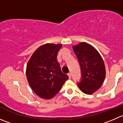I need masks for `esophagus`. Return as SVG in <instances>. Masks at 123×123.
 <instances>
[{
    "mask_svg": "<svg viewBox=\"0 0 123 123\" xmlns=\"http://www.w3.org/2000/svg\"><path fill=\"white\" fill-rule=\"evenodd\" d=\"M68 75L69 77V78H71V73H68Z\"/></svg>",
    "mask_w": 123,
    "mask_h": 123,
    "instance_id": "1",
    "label": "esophagus"
}]
</instances>
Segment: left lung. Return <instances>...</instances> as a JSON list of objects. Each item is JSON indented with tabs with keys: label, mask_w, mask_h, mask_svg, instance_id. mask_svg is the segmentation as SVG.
I'll return each instance as SVG.
<instances>
[{
	"label": "left lung",
	"mask_w": 123,
	"mask_h": 123,
	"mask_svg": "<svg viewBox=\"0 0 123 123\" xmlns=\"http://www.w3.org/2000/svg\"><path fill=\"white\" fill-rule=\"evenodd\" d=\"M81 71V81L78 86L83 93L91 95L101 86L106 77L104 61L97 50L86 42L74 45Z\"/></svg>",
	"instance_id": "left-lung-1"
}]
</instances>
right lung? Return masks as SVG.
<instances>
[{
  "instance_id": "add662e5",
  "label": "right lung",
  "mask_w": 123,
  "mask_h": 123,
  "mask_svg": "<svg viewBox=\"0 0 123 123\" xmlns=\"http://www.w3.org/2000/svg\"><path fill=\"white\" fill-rule=\"evenodd\" d=\"M62 44L46 43L34 51L26 66V78L32 91L40 98L51 99L60 91L68 75L61 71L57 59Z\"/></svg>"
}]
</instances>
